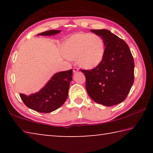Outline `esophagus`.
I'll return each instance as SVG.
<instances>
[{"instance_id": "1", "label": "esophagus", "mask_w": 153, "mask_h": 153, "mask_svg": "<svg viewBox=\"0 0 153 153\" xmlns=\"http://www.w3.org/2000/svg\"><path fill=\"white\" fill-rule=\"evenodd\" d=\"M73 71L74 72V73H77V72L78 71V69H77V67H74V68H73Z\"/></svg>"}]
</instances>
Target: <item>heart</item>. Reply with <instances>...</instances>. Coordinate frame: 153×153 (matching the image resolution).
Instances as JSON below:
<instances>
[{
  "label": "heart",
  "instance_id": "1",
  "mask_svg": "<svg viewBox=\"0 0 153 153\" xmlns=\"http://www.w3.org/2000/svg\"><path fill=\"white\" fill-rule=\"evenodd\" d=\"M67 57L77 59L86 69L97 67L104 56V42L99 36L90 33H77L71 36L63 45Z\"/></svg>",
  "mask_w": 153,
  "mask_h": 153
}]
</instances>
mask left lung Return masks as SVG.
<instances>
[{
    "label": "left lung",
    "instance_id": "8db88e82",
    "mask_svg": "<svg viewBox=\"0 0 153 153\" xmlns=\"http://www.w3.org/2000/svg\"><path fill=\"white\" fill-rule=\"evenodd\" d=\"M105 46L104 56L89 70L80 69L86 77V88L92 99L110 107L123 102L134 81V61L128 45L107 30H91Z\"/></svg>",
    "mask_w": 153,
    "mask_h": 153
}]
</instances>
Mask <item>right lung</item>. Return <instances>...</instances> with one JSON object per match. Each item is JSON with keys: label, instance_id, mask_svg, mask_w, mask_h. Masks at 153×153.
I'll return each mask as SVG.
<instances>
[{"label": "right lung", "instance_id": "add662e5", "mask_svg": "<svg viewBox=\"0 0 153 153\" xmlns=\"http://www.w3.org/2000/svg\"><path fill=\"white\" fill-rule=\"evenodd\" d=\"M60 32V30H48L38 35L51 36ZM72 73L73 70L69 69L56 74L38 92L28 97L20 94V97L31 109L40 113H51L61 107L65 102L72 80Z\"/></svg>", "mask_w": 153, "mask_h": 153}]
</instances>
